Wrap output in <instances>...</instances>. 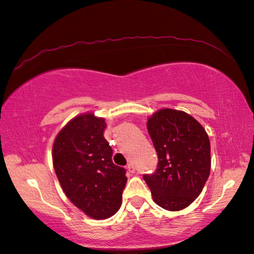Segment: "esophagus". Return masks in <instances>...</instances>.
I'll list each match as a JSON object with an SVG mask.
<instances>
[{"label":"esophagus","instance_id":"esophagus-1","mask_svg":"<svg viewBox=\"0 0 254 254\" xmlns=\"http://www.w3.org/2000/svg\"><path fill=\"white\" fill-rule=\"evenodd\" d=\"M127 169L128 172H131V174H133V172H135V166H134L133 164H128L127 166Z\"/></svg>","mask_w":254,"mask_h":254}]
</instances>
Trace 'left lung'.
I'll list each match as a JSON object with an SVG mask.
<instances>
[{
	"label": "left lung",
	"instance_id": "8db88e82",
	"mask_svg": "<svg viewBox=\"0 0 254 254\" xmlns=\"http://www.w3.org/2000/svg\"><path fill=\"white\" fill-rule=\"evenodd\" d=\"M147 130L158 157L155 172L143 175L154 202L181 210L199 194L210 171L207 133L183 111L161 109L148 119Z\"/></svg>",
	"mask_w": 254,
	"mask_h": 254
}]
</instances>
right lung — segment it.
<instances>
[{"mask_svg": "<svg viewBox=\"0 0 254 254\" xmlns=\"http://www.w3.org/2000/svg\"><path fill=\"white\" fill-rule=\"evenodd\" d=\"M105 128L104 119L93 113L78 116L58 134L52 148L53 166L64 193L95 219L109 218L118 212L127 180V170L113 164Z\"/></svg>", "mask_w": 254, "mask_h": 254, "instance_id": "obj_1", "label": "right lung"}]
</instances>
